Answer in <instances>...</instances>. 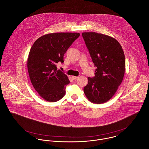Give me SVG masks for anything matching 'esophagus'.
Returning a JSON list of instances; mask_svg holds the SVG:
<instances>
[{
  "label": "esophagus",
  "mask_w": 149,
  "mask_h": 149,
  "mask_svg": "<svg viewBox=\"0 0 149 149\" xmlns=\"http://www.w3.org/2000/svg\"><path fill=\"white\" fill-rule=\"evenodd\" d=\"M79 78V77H77V76H72V79L73 80H76V79H77Z\"/></svg>",
  "instance_id": "34e87169"
}]
</instances>
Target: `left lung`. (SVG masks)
<instances>
[{"label":"left lung","mask_w":149,"mask_h":149,"mask_svg":"<svg viewBox=\"0 0 149 149\" xmlns=\"http://www.w3.org/2000/svg\"><path fill=\"white\" fill-rule=\"evenodd\" d=\"M82 36L96 66L95 76L88 77L84 92L93 103H106L115 95L123 79L126 68L123 50L116 39L107 35L85 32Z\"/></svg>","instance_id":"obj_1"}]
</instances>
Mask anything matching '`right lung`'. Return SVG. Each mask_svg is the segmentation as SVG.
Masks as SVG:
<instances>
[{"label": "right lung", "instance_id": "right-lung-1", "mask_svg": "<svg viewBox=\"0 0 149 149\" xmlns=\"http://www.w3.org/2000/svg\"><path fill=\"white\" fill-rule=\"evenodd\" d=\"M78 33H54L43 35L31 46L27 59V69L35 90L44 100L56 102L65 95L68 76L56 64L64 62V55L79 36Z\"/></svg>", "mask_w": 149, "mask_h": 149}]
</instances>
